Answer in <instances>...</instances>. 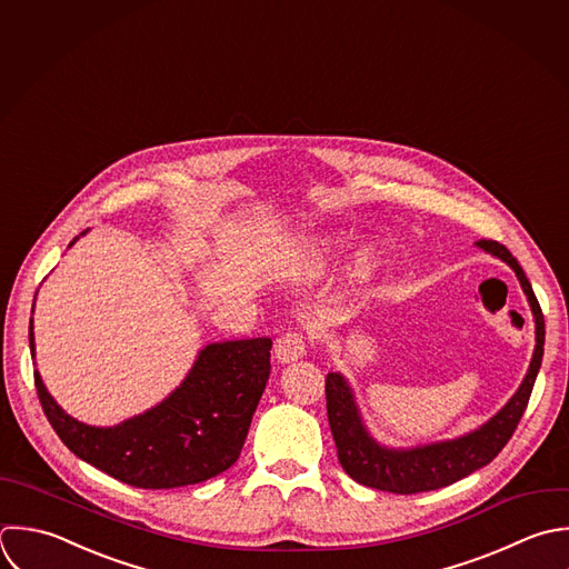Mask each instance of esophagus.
I'll list each match as a JSON object with an SVG mask.
<instances>
[{"label":"esophagus","mask_w":569,"mask_h":569,"mask_svg":"<svg viewBox=\"0 0 569 569\" xmlns=\"http://www.w3.org/2000/svg\"><path fill=\"white\" fill-rule=\"evenodd\" d=\"M308 350V341L303 337V332H297V330H290L286 335H281L277 339V346H274V357L281 361V363H290V361H297L306 355Z\"/></svg>","instance_id":"obj_1"}]
</instances>
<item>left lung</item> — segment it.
Segmentation results:
<instances>
[{"label":"left lung","mask_w":569,"mask_h":569,"mask_svg":"<svg viewBox=\"0 0 569 569\" xmlns=\"http://www.w3.org/2000/svg\"><path fill=\"white\" fill-rule=\"evenodd\" d=\"M479 248L492 252L495 257L503 259L519 277L523 292L535 312L537 321V348L530 363V370L519 388V392L508 401V406L492 417L479 430L457 439L443 441L426 448L415 450H388L377 446L370 435L366 432L359 410L355 406L352 392L341 375L330 372L326 377V406H328V421L337 446V457L343 470L361 486L392 492V495H417L430 492L446 486H452L468 475L477 472L479 468L488 466L512 439L535 388L541 359H543V343H546V321L537 295L519 266L512 252L492 239L477 241Z\"/></svg>","instance_id":"8db88e82"}]
</instances>
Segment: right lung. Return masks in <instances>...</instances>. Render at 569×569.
I'll return each instance as SVG.
<instances>
[{"label":"right lung","mask_w":569,"mask_h":569,"mask_svg":"<svg viewBox=\"0 0 569 569\" xmlns=\"http://www.w3.org/2000/svg\"><path fill=\"white\" fill-rule=\"evenodd\" d=\"M28 341L34 355L32 321ZM270 348L266 337L206 346L166 401L114 428L68 417L37 372L34 388L48 423L74 457L132 488H183L221 475L239 459L270 377Z\"/></svg>","instance_id":"right-lung-1"}]
</instances>
